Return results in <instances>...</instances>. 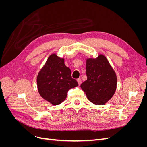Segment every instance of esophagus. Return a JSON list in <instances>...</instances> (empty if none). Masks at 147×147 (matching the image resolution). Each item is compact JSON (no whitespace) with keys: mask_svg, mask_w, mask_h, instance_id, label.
Returning a JSON list of instances; mask_svg holds the SVG:
<instances>
[{"mask_svg":"<svg viewBox=\"0 0 147 147\" xmlns=\"http://www.w3.org/2000/svg\"><path fill=\"white\" fill-rule=\"evenodd\" d=\"M77 82H78V83L79 86L80 85L81 83H82V80H81L80 78H78V79H77Z\"/></svg>","mask_w":147,"mask_h":147,"instance_id":"esophagus-1","label":"esophagus"}]
</instances>
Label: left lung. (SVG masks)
Masks as SVG:
<instances>
[{
  "instance_id": "left-lung-1",
  "label": "left lung",
  "mask_w": 147,
  "mask_h": 147,
  "mask_svg": "<svg viewBox=\"0 0 147 147\" xmlns=\"http://www.w3.org/2000/svg\"><path fill=\"white\" fill-rule=\"evenodd\" d=\"M87 80L81 84L88 100L96 105H104L117 90V75L107 57L99 55L86 59Z\"/></svg>"
}]
</instances>
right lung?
<instances>
[{
  "label": "right lung",
  "instance_id": "1",
  "mask_svg": "<svg viewBox=\"0 0 147 147\" xmlns=\"http://www.w3.org/2000/svg\"><path fill=\"white\" fill-rule=\"evenodd\" d=\"M37 88L43 99L53 105L64 102L71 88L78 83L71 77V70L64 64V59L51 55L40 70L37 77Z\"/></svg>",
  "mask_w": 147,
  "mask_h": 147
}]
</instances>
